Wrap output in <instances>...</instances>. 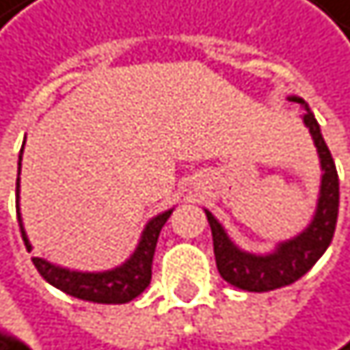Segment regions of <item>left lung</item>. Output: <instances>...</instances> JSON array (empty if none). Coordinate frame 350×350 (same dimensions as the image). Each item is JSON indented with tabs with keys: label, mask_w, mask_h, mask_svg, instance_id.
<instances>
[{
	"label": "left lung",
	"mask_w": 350,
	"mask_h": 350,
	"mask_svg": "<svg viewBox=\"0 0 350 350\" xmlns=\"http://www.w3.org/2000/svg\"><path fill=\"white\" fill-rule=\"evenodd\" d=\"M293 101H299L305 105L303 99L293 97ZM307 113L303 116L305 126L309 129L313 143L319 153L321 161V191H319V201L317 209L313 215V221L309 228L299 234L293 241H286L278 245V249L269 255H251L241 251L239 247L232 245V241L226 237L219 221L207 213V221L211 226V237H213V253H215V265L219 276L230 282L237 288L249 291V293H267L273 288H282L293 282H297L301 276L315 265V261L323 255L332 243L334 230H336V219H338V172L332 159V153L323 141L319 133V124L315 116L309 111L305 105Z\"/></svg>",
	"instance_id": "8db88e82"
}]
</instances>
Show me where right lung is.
I'll use <instances>...</instances> for the list:
<instances>
[{"label":"right lung","mask_w":350,"mask_h":350,"mask_svg":"<svg viewBox=\"0 0 350 350\" xmlns=\"http://www.w3.org/2000/svg\"><path fill=\"white\" fill-rule=\"evenodd\" d=\"M20 159H22V149H20ZM20 165V163H18ZM18 176H20V167H18ZM20 191V178H16V197ZM172 209L159 213L153 217L141 237V243L133 257L109 271L101 273H83V271H70L64 267H57L41 257H33V263L41 276L53 284L55 288L64 291L70 297H77L83 301H93V303H129L135 297H139L151 282V265H153V255H155V245L159 239V232L163 228V224L167 221ZM16 215L20 224V232L22 241L31 251V243L27 239V232L22 228V219H20V209H18V199H16Z\"/></svg>","instance_id":"1"}]
</instances>
